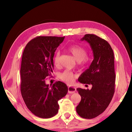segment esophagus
I'll use <instances>...</instances> for the list:
<instances>
[{
	"instance_id": "1",
	"label": "esophagus",
	"mask_w": 132,
	"mask_h": 132,
	"mask_svg": "<svg viewBox=\"0 0 132 132\" xmlns=\"http://www.w3.org/2000/svg\"><path fill=\"white\" fill-rule=\"evenodd\" d=\"M75 91H76L75 87H72V86H69L68 87V93L73 94V93H75Z\"/></svg>"
}]
</instances>
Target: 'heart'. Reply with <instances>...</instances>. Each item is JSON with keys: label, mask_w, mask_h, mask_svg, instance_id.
<instances>
[{"label": "heart", "mask_w": 132, "mask_h": 132, "mask_svg": "<svg viewBox=\"0 0 132 132\" xmlns=\"http://www.w3.org/2000/svg\"><path fill=\"white\" fill-rule=\"evenodd\" d=\"M67 51L73 55L78 62H79L80 63L85 62V58L87 56V52L84 47L77 45H71L68 48ZM60 57H61L60 52L57 51L53 58V62L55 66L59 65ZM59 78L65 82L72 84L74 81V75L70 71L65 70L59 74Z\"/></svg>", "instance_id": "heart-1"}]
</instances>
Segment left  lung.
<instances>
[{"label":"left lung","mask_w":132,"mask_h":132,"mask_svg":"<svg viewBox=\"0 0 132 132\" xmlns=\"http://www.w3.org/2000/svg\"><path fill=\"white\" fill-rule=\"evenodd\" d=\"M81 40L90 44L94 60L78 81L93 86L91 90L77 89L81 99L76 110L81 117L92 119L105 111L113 96L116 79L114 54L110 44L96 35L86 34Z\"/></svg>","instance_id":"left-lung-1"}]
</instances>
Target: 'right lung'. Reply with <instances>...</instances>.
<instances>
[{"mask_svg": "<svg viewBox=\"0 0 132 132\" xmlns=\"http://www.w3.org/2000/svg\"><path fill=\"white\" fill-rule=\"evenodd\" d=\"M65 37L37 36L28 42L23 52L20 69V90L27 107L36 116L49 118L59 110L58 101L68 88L57 81L46 84V78L54 69L53 57Z\"/></svg>", "mask_w": 132, "mask_h": 132, "instance_id": "add662e5", "label": "right lung"}]
</instances>
